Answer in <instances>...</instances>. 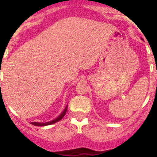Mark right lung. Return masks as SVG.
Instances as JSON below:
<instances>
[{"label":"right lung","mask_w":157,"mask_h":157,"mask_svg":"<svg viewBox=\"0 0 157 157\" xmlns=\"http://www.w3.org/2000/svg\"><path fill=\"white\" fill-rule=\"evenodd\" d=\"M67 105L66 107H65L64 110L62 112V113L60 115H59V116H58L57 118H56L55 120H52V121H49V122H47V123H37V122H33V123H31L34 126H39V127H43V126H48V125H51V124H52V123H56V122L59 121V120H61L62 118L63 117V116H65V114H66L67 112Z\"/></svg>","instance_id":"obj_1"}]
</instances>
